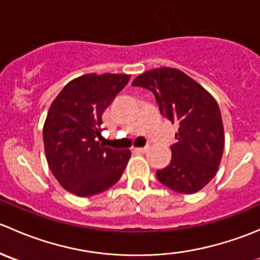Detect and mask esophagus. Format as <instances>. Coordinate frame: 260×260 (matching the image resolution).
<instances>
[{
    "label": "esophagus",
    "instance_id": "1",
    "mask_svg": "<svg viewBox=\"0 0 260 260\" xmlns=\"http://www.w3.org/2000/svg\"><path fill=\"white\" fill-rule=\"evenodd\" d=\"M147 149H148V147H138V148H135L133 151L137 152V153H145V152H147Z\"/></svg>",
    "mask_w": 260,
    "mask_h": 260
}]
</instances>
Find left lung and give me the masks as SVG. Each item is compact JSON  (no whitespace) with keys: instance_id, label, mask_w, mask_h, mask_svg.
<instances>
[{"instance_id":"1","label":"left lung","mask_w":260,"mask_h":260,"mask_svg":"<svg viewBox=\"0 0 260 260\" xmlns=\"http://www.w3.org/2000/svg\"><path fill=\"white\" fill-rule=\"evenodd\" d=\"M153 93L161 114L179 125L169 166L157 170L162 185L193 193L216 175L224 151V127L216 101L188 75L174 68L148 70L132 83Z\"/></svg>"}]
</instances>
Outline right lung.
<instances>
[{"instance_id":"right-lung-1","label":"right lung","mask_w":260,"mask_h":260,"mask_svg":"<svg viewBox=\"0 0 260 260\" xmlns=\"http://www.w3.org/2000/svg\"><path fill=\"white\" fill-rule=\"evenodd\" d=\"M127 74H86L69 81L50 106L43 137L50 170L74 195L89 198L122 176L129 149H113L102 137L103 113L127 85Z\"/></svg>"}]
</instances>
